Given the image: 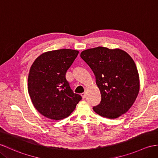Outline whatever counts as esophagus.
<instances>
[{
	"label": "esophagus",
	"mask_w": 158,
	"mask_h": 158,
	"mask_svg": "<svg viewBox=\"0 0 158 158\" xmlns=\"http://www.w3.org/2000/svg\"><path fill=\"white\" fill-rule=\"evenodd\" d=\"M81 96L83 97V98H85L86 96H87V94H86V91H85V92H83L81 94Z\"/></svg>",
	"instance_id": "obj_1"
}]
</instances>
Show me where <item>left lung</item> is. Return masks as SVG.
Segmentation results:
<instances>
[{"label": "left lung", "instance_id": "obj_1", "mask_svg": "<svg viewBox=\"0 0 158 158\" xmlns=\"http://www.w3.org/2000/svg\"><path fill=\"white\" fill-rule=\"evenodd\" d=\"M80 56L96 77L102 100L93 110L108 118H118L133 106L139 91L136 65L130 55L118 48L99 46L83 51Z\"/></svg>", "mask_w": 158, "mask_h": 158}]
</instances>
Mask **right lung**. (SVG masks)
Returning a JSON list of instances; mask_svg holds the SVG:
<instances>
[{"label": "right lung", "mask_w": 158, "mask_h": 158, "mask_svg": "<svg viewBox=\"0 0 158 158\" xmlns=\"http://www.w3.org/2000/svg\"><path fill=\"white\" fill-rule=\"evenodd\" d=\"M79 51L60 49L38 56L29 70L28 92L34 107L47 118H67L81 100L66 79V73L77 56Z\"/></svg>", "instance_id": "right-lung-1"}]
</instances>
